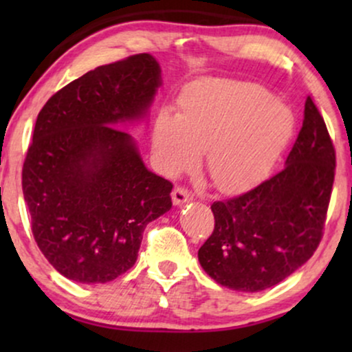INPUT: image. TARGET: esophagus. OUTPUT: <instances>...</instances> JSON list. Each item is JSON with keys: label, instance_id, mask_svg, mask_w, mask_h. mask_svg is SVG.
I'll return each mask as SVG.
<instances>
[{"label": "esophagus", "instance_id": "34e87169", "mask_svg": "<svg viewBox=\"0 0 352 352\" xmlns=\"http://www.w3.org/2000/svg\"><path fill=\"white\" fill-rule=\"evenodd\" d=\"M171 199L175 205H182V204H186V201L192 200V194L186 189L184 186H176L171 192Z\"/></svg>", "mask_w": 352, "mask_h": 352}]
</instances>
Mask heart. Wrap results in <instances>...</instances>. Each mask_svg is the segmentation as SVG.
<instances>
[{
    "mask_svg": "<svg viewBox=\"0 0 352 352\" xmlns=\"http://www.w3.org/2000/svg\"><path fill=\"white\" fill-rule=\"evenodd\" d=\"M295 131L293 112L266 89L232 80L192 85L177 100V113L163 110L152 133L153 151L171 175L186 171L206 152L210 181L239 192L263 179Z\"/></svg>",
    "mask_w": 352,
    "mask_h": 352,
    "instance_id": "obj_1",
    "label": "heart"
}]
</instances>
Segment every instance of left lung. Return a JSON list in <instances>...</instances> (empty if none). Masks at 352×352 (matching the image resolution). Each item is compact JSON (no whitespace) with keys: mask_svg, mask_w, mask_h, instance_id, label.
Listing matches in <instances>:
<instances>
[{"mask_svg":"<svg viewBox=\"0 0 352 352\" xmlns=\"http://www.w3.org/2000/svg\"><path fill=\"white\" fill-rule=\"evenodd\" d=\"M336 152L311 96L287 166L245 194L214 201V229L199 250L219 285L259 292L277 285L319 247L335 181Z\"/></svg>","mask_w":352,"mask_h":352,"instance_id":"1","label":"left lung"}]
</instances>
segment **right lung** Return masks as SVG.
<instances>
[{
    "instance_id": "add662e5",
    "label": "right lung",
    "mask_w": 352,
    "mask_h": 352,
    "mask_svg": "<svg viewBox=\"0 0 352 352\" xmlns=\"http://www.w3.org/2000/svg\"><path fill=\"white\" fill-rule=\"evenodd\" d=\"M160 86L151 54L96 67L38 113L22 166L33 239L70 280L105 283L138 259L146 226L171 208L173 184L144 166L112 124L146 113Z\"/></svg>"
}]
</instances>
